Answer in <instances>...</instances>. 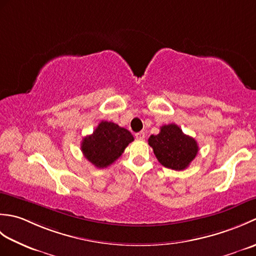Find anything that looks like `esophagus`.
<instances>
[{"label":"esophagus","mask_w":256,"mask_h":256,"mask_svg":"<svg viewBox=\"0 0 256 256\" xmlns=\"http://www.w3.org/2000/svg\"><path fill=\"white\" fill-rule=\"evenodd\" d=\"M135 138H136L138 140H144L145 138V133L144 132H138L135 134Z\"/></svg>","instance_id":"1"}]
</instances>
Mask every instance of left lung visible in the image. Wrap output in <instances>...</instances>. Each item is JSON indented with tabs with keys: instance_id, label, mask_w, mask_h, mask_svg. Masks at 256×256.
Wrapping results in <instances>:
<instances>
[{
	"instance_id": "8db88e82",
	"label": "left lung",
	"mask_w": 256,
	"mask_h": 256,
	"mask_svg": "<svg viewBox=\"0 0 256 256\" xmlns=\"http://www.w3.org/2000/svg\"><path fill=\"white\" fill-rule=\"evenodd\" d=\"M148 144L160 164L174 170H186L199 150L196 140L176 124L162 125L158 134L150 135Z\"/></svg>"
}]
</instances>
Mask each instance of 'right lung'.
Here are the masks:
<instances>
[{
	"instance_id": "obj_1",
	"label": "right lung",
	"mask_w": 256,
	"mask_h": 256,
	"mask_svg": "<svg viewBox=\"0 0 256 256\" xmlns=\"http://www.w3.org/2000/svg\"><path fill=\"white\" fill-rule=\"evenodd\" d=\"M133 140V135L126 128L102 121L94 133L82 140L81 150L92 165L104 168L116 162Z\"/></svg>"
}]
</instances>
